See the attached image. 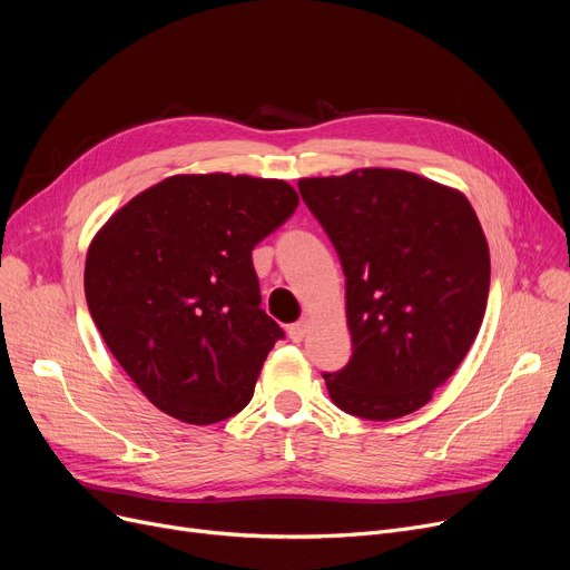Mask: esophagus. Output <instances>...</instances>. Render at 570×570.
I'll return each instance as SVG.
<instances>
[{"instance_id":"esophagus-1","label":"esophagus","mask_w":570,"mask_h":570,"mask_svg":"<svg viewBox=\"0 0 570 570\" xmlns=\"http://www.w3.org/2000/svg\"><path fill=\"white\" fill-rule=\"evenodd\" d=\"M305 335H307V321H305V318L288 325V337H291V342H303Z\"/></svg>"}]
</instances>
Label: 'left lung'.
Here are the masks:
<instances>
[{
    "label": "left lung",
    "instance_id": "obj_1",
    "mask_svg": "<svg viewBox=\"0 0 570 570\" xmlns=\"http://www.w3.org/2000/svg\"><path fill=\"white\" fill-rule=\"evenodd\" d=\"M303 200L346 277L351 361L331 400L365 421L425 406L464 361L488 307L490 249L464 194L395 168L305 177Z\"/></svg>",
    "mask_w": 570,
    "mask_h": 570
}]
</instances>
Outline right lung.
Instances as JSON below:
<instances>
[{
  "label": "right lung",
  "mask_w": 570,
  "mask_h": 570,
  "mask_svg": "<svg viewBox=\"0 0 570 570\" xmlns=\"http://www.w3.org/2000/svg\"><path fill=\"white\" fill-rule=\"evenodd\" d=\"M297 207L284 179L173 175L106 222L85 297L115 361L164 413L213 425L243 411L284 337L261 309L252 252Z\"/></svg>",
  "instance_id": "right-lung-1"
}]
</instances>
